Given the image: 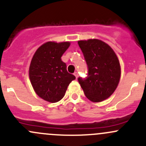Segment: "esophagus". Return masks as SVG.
Returning <instances> with one entry per match:
<instances>
[{"label":"esophagus","mask_w":146,"mask_h":146,"mask_svg":"<svg viewBox=\"0 0 146 146\" xmlns=\"http://www.w3.org/2000/svg\"><path fill=\"white\" fill-rule=\"evenodd\" d=\"M74 76H76V78H78V72H75V73H74Z\"/></svg>","instance_id":"esophagus-1"}]
</instances>
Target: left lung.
<instances>
[{"mask_svg": "<svg viewBox=\"0 0 146 146\" xmlns=\"http://www.w3.org/2000/svg\"><path fill=\"white\" fill-rule=\"evenodd\" d=\"M88 65V76L78 78L85 96L94 102L110 98L118 86L120 64L114 50L97 39L78 42Z\"/></svg>", "mask_w": 146, "mask_h": 146, "instance_id": "1", "label": "left lung"}]
</instances>
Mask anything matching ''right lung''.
I'll return each instance as SVG.
<instances>
[{
	"instance_id": "obj_1",
	"label": "right lung",
	"mask_w": 146,
	"mask_h": 146,
	"mask_svg": "<svg viewBox=\"0 0 146 146\" xmlns=\"http://www.w3.org/2000/svg\"><path fill=\"white\" fill-rule=\"evenodd\" d=\"M70 42H48L38 48L31 61L29 76L39 97L49 102H57L65 95L68 86L76 77L68 73L61 56Z\"/></svg>"
}]
</instances>
